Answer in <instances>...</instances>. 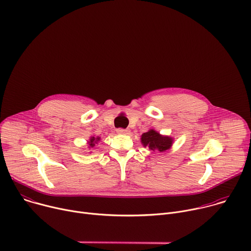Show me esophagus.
<instances>
[{"mask_svg": "<svg viewBox=\"0 0 251 251\" xmlns=\"http://www.w3.org/2000/svg\"><path fill=\"white\" fill-rule=\"evenodd\" d=\"M129 130H127V129H117V133L118 134H124V135H127V134H129Z\"/></svg>", "mask_w": 251, "mask_h": 251, "instance_id": "esophagus-1", "label": "esophagus"}]
</instances>
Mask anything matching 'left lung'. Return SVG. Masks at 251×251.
<instances>
[{
  "label": "left lung",
  "mask_w": 251,
  "mask_h": 251,
  "mask_svg": "<svg viewBox=\"0 0 251 251\" xmlns=\"http://www.w3.org/2000/svg\"><path fill=\"white\" fill-rule=\"evenodd\" d=\"M174 139L167 135H161L158 131L150 129L148 132L143 133L141 136V143L144 147H148L151 151L165 152L173 146Z\"/></svg>",
  "instance_id": "8db88e82"
}]
</instances>
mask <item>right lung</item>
<instances>
[{"instance_id": "add662e5", "label": "right lung", "mask_w": 251, "mask_h": 251, "mask_svg": "<svg viewBox=\"0 0 251 251\" xmlns=\"http://www.w3.org/2000/svg\"><path fill=\"white\" fill-rule=\"evenodd\" d=\"M99 141H100V137H99V136H96V137H95V136H91L90 139L87 141L88 148H89V149L93 148Z\"/></svg>"}]
</instances>
